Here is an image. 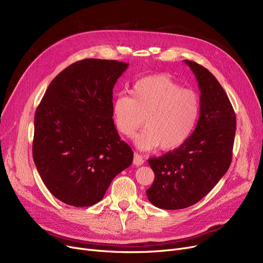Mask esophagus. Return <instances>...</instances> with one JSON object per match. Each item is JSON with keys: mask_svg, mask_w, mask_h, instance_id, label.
Instances as JSON below:
<instances>
[{"mask_svg": "<svg viewBox=\"0 0 263 263\" xmlns=\"http://www.w3.org/2000/svg\"><path fill=\"white\" fill-rule=\"evenodd\" d=\"M133 164L136 165V166H141V165L144 164V159L141 155L139 154H134V158H133Z\"/></svg>", "mask_w": 263, "mask_h": 263, "instance_id": "34e87169", "label": "esophagus"}]
</instances>
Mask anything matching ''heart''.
I'll list each match as a JSON object with an SVG mask.
<instances>
[{
  "instance_id": "heart-1",
  "label": "heart",
  "mask_w": 263,
  "mask_h": 263,
  "mask_svg": "<svg viewBox=\"0 0 263 263\" xmlns=\"http://www.w3.org/2000/svg\"><path fill=\"white\" fill-rule=\"evenodd\" d=\"M132 98L117 96L112 104V117L117 130L131 137L139 130L143 119L146 129L135 137L142 150H174L182 146L199 116V98L191 89L166 74H154L140 79L131 89Z\"/></svg>"
}]
</instances>
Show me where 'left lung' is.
Wrapping results in <instances>:
<instances>
[{"label": "left lung", "instance_id": "1", "mask_svg": "<svg viewBox=\"0 0 263 263\" xmlns=\"http://www.w3.org/2000/svg\"><path fill=\"white\" fill-rule=\"evenodd\" d=\"M200 90L196 128L179 148L148 163L155 181L147 191L158 208L179 210L202 199L228 171L237 120L228 96L215 77L201 65L185 60Z\"/></svg>", "mask_w": 263, "mask_h": 263}]
</instances>
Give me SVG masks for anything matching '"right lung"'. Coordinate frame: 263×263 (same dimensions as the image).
<instances>
[{
    "instance_id": "1",
    "label": "right lung",
    "mask_w": 263,
    "mask_h": 263,
    "mask_svg": "<svg viewBox=\"0 0 263 263\" xmlns=\"http://www.w3.org/2000/svg\"><path fill=\"white\" fill-rule=\"evenodd\" d=\"M128 65L76 62L54 78L36 109L33 159L47 189L66 204L100 201L132 164L133 151L112 118L113 87Z\"/></svg>"
}]
</instances>
